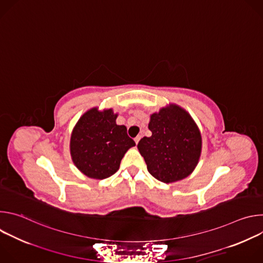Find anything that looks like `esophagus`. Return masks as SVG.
<instances>
[{"instance_id":"obj_1","label":"esophagus","mask_w":263,"mask_h":263,"mask_svg":"<svg viewBox=\"0 0 263 263\" xmlns=\"http://www.w3.org/2000/svg\"><path fill=\"white\" fill-rule=\"evenodd\" d=\"M139 140H140V136H136V137L134 138V141H135V143H136V144L138 143V141H139Z\"/></svg>"}]
</instances>
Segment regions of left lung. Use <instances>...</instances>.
<instances>
[{
    "instance_id": "8db88e82",
    "label": "left lung",
    "mask_w": 263,
    "mask_h": 263,
    "mask_svg": "<svg viewBox=\"0 0 263 263\" xmlns=\"http://www.w3.org/2000/svg\"><path fill=\"white\" fill-rule=\"evenodd\" d=\"M148 129L152 135L137 144L148 173L164 183L190 176L201 156L202 136L189 112L174 104L161 108L151 116Z\"/></svg>"
}]
</instances>
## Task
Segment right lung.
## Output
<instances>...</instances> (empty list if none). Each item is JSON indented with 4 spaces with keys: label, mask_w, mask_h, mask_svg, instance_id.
I'll list each match as a JSON object with an SVG mask.
<instances>
[{
    "label": "right lung",
    "mask_w": 263,
    "mask_h": 263,
    "mask_svg": "<svg viewBox=\"0 0 263 263\" xmlns=\"http://www.w3.org/2000/svg\"><path fill=\"white\" fill-rule=\"evenodd\" d=\"M112 109L91 108L80 118L70 136L72 162L85 176L105 179L118 172L121 160L135 142L127 128L117 125Z\"/></svg>",
    "instance_id": "1"
}]
</instances>
